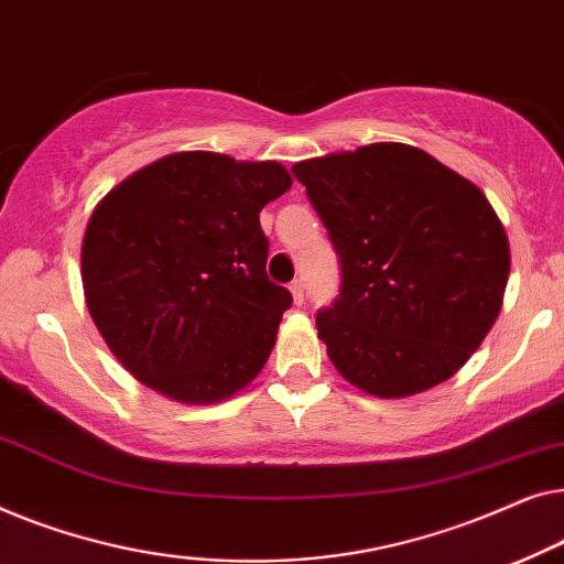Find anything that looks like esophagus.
Masks as SVG:
<instances>
[{
  "instance_id": "obj_1",
  "label": "esophagus",
  "mask_w": 564,
  "mask_h": 564,
  "mask_svg": "<svg viewBox=\"0 0 564 564\" xmlns=\"http://www.w3.org/2000/svg\"><path fill=\"white\" fill-rule=\"evenodd\" d=\"M289 291H291V296H293V304H296V306L304 304V281H293L289 285Z\"/></svg>"
}]
</instances>
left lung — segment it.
<instances>
[{
	"instance_id": "8db88e82",
	"label": "left lung",
	"mask_w": 564,
	"mask_h": 564,
	"mask_svg": "<svg viewBox=\"0 0 564 564\" xmlns=\"http://www.w3.org/2000/svg\"><path fill=\"white\" fill-rule=\"evenodd\" d=\"M343 268L319 339L347 383L406 399L455 376L498 319L509 237L486 194L424 150L372 142L293 165Z\"/></svg>"
}]
</instances>
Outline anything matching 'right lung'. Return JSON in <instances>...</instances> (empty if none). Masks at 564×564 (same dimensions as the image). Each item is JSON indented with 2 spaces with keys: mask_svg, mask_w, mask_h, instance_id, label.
Segmentation results:
<instances>
[{
  "mask_svg": "<svg viewBox=\"0 0 564 564\" xmlns=\"http://www.w3.org/2000/svg\"><path fill=\"white\" fill-rule=\"evenodd\" d=\"M293 178L275 161L186 150L120 181L82 242L84 299L132 378L209 406L248 388L291 293L268 281L260 209Z\"/></svg>",
  "mask_w": 564,
  "mask_h": 564,
  "instance_id": "1",
  "label": "right lung"
}]
</instances>
